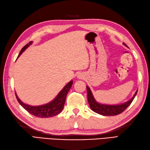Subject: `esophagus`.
Wrapping results in <instances>:
<instances>
[{"instance_id": "1", "label": "esophagus", "mask_w": 150, "mask_h": 150, "mask_svg": "<svg viewBox=\"0 0 150 150\" xmlns=\"http://www.w3.org/2000/svg\"><path fill=\"white\" fill-rule=\"evenodd\" d=\"M77 78L79 79H82L83 78V76L82 74H79L78 76H77Z\"/></svg>"}]
</instances>
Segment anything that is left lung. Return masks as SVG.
<instances>
[{
  "mask_svg": "<svg viewBox=\"0 0 150 150\" xmlns=\"http://www.w3.org/2000/svg\"><path fill=\"white\" fill-rule=\"evenodd\" d=\"M125 46L127 47V45L123 43ZM87 92H88V100L89 104L91 109L94 112L102 115V116H116L123 112V111L129 106L132 101L134 99L135 96H136L137 90L135 93L134 95L132 98L127 102L123 103L121 104H117V105H108V104L100 103L96 102L95 97H94L91 90L90 89L89 86H86Z\"/></svg>",
  "mask_w": 150,
  "mask_h": 150,
  "instance_id": "obj_1",
  "label": "left lung"
}]
</instances>
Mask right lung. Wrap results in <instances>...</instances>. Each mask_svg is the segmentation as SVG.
I'll return each mask as SVG.
<instances>
[{"label": "right lung", "mask_w": 150, "mask_h": 150, "mask_svg": "<svg viewBox=\"0 0 150 150\" xmlns=\"http://www.w3.org/2000/svg\"><path fill=\"white\" fill-rule=\"evenodd\" d=\"M32 43L33 41H30V42L25 45V46L22 48V49L20 52L17 59L22 55L23 52ZM72 84L73 81L71 80V81H69L67 84L62 88V89L58 93V95L55 96V98L53 100H52L51 102L41 105L32 106L28 105V104L23 103L22 101L20 100V99L18 97V95H16V92L15 95L16 99L18 100L19 103L30 114L38 117H50L56 116V115H57L59 113H60L62 110L63 109L66 98H67L68 91L71 88Z\"/></svg>", "instance_id": "right-lung-1"}]
</instances>
